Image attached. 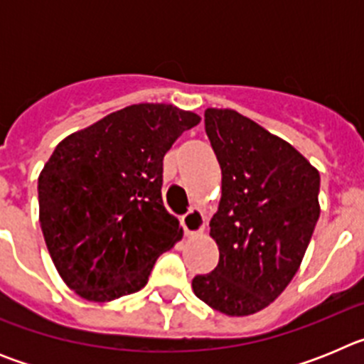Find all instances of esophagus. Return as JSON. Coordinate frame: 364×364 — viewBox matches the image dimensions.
<instances>
[{"mask_svg": "<svg viewBox=\"0 0 364 364\" xmlns=\"http://www.w3.org/2000/svg\"><path fill=\"white\" fill-rule=\"evenodd\" d=\"M204 215H202V211L198 210V208H191V210L182 217V228H184V231L188 235L200 233V231L204 230Z\"/></svg>", "mask_w": 364, "mask_h": 364, "instance_id": "esophagus-1", "label": "esophagus"}]
</instances>
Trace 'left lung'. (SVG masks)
I'll list each match as a JSON object with an SVG mask.
<instances>
[{
	"label": "left lung",
	"instance_id": "1",
	"mask_svg": "<svg viewBox=\"0 0 364 364\" xmlns=\"http://www.w3.org/2000/svg\"><path fill=\"white\" fill-rule=\"evenodd\" d=\"M205 134L222 171L210 222L218 264L193 279L213 310L250 315L290 284L319 220V171L295 147L231 109H205Z\"/></svg>",
	"mask_w": 364,
	"mask_h": 364
}]
</instances>
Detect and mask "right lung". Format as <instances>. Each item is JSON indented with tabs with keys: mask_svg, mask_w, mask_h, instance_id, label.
Wrapping results in <instances>:
<instances>
[{
	"mask_svg": "<svg viewBox=\"0 0 364 364\" xmlns=\"http://www.w3.org/2000/svg\"><path fill=\"white\" fill-rule=\"evenodd\" d=\"M200 122L166 104L111 112L58 144L38 178L40 224L65 284L87 301L142 290L182 239L162 200L164 154Z\"/></svg>",
	"mask_w": 364,
	"mask_h": 364,
	"instance_id": "obj_1",
	"label": "right lung"
}]
</instances>
